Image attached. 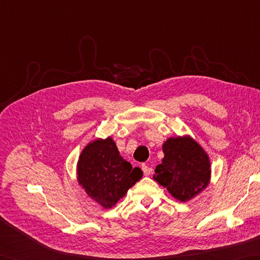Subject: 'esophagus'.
<instances>
[{"label":"esophagus","instance_id":"esophagus-1","mask_svg":"<svg viewBox=\"0 0 260 260\" xmlns=\"http://www.w3.org/2000/svg\"><path fill=\"white\" fill-rule=\"evenodd\" d=\"M142 170H143V173H144L145 175H150L152 173V171H153V169L151 167H148L147 164H143Z\"/></svg>","mask_w":260,"mask_h":260}]
</instances>
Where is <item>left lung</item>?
<instances>
[{
	"label": "left lung",
	"instance_id": "8db88e82",
	"mask_svg": "<svg viewBox=\"0 0 260 260\" xmlns=\"http://www.w3.org/2000/svg\"><path fill=\"white\" fill-rule=\"evenodd\" d=\"M162 148L164 158L156 167L154 179L178 200H190L209 183L207 153L191 137H171Z\"/></svg>",
	"mask_w": 260,
	"mask_h": 260
}]
</instances>
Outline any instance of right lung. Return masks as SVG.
<instances>
[{
    "instance_id": "add662e5",
    "label": "right lung",
    "mask_w": 260,
    "mask_h": 260,
    "mask_svg": "<svg viewBox=\"0 0 260 260\" xmlns=\"http://www.w3.org/2000/svg\"><path fill=\"white\" fill-rule=\"evenodd\" d=\"M142 176L140 168H133L119 155L110 137L90 143L80 154L79 184L104 208L115 206Z\"/></svg>"
}]
</instances>
